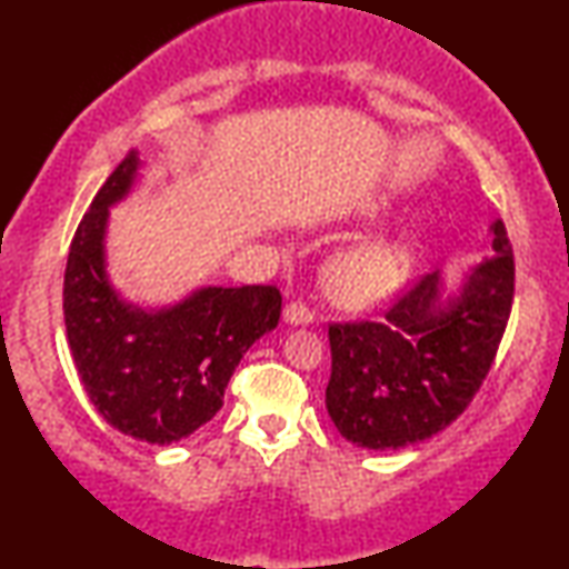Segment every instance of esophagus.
<instances>
[{"mask_svg": "<svg viewBox=\"0 0 569 569\" xmlns=\"http://www.w3.org/2000/svg\"><path fill=\"white\" fill-rule=\"evenodd\" d=\"M284 321L292 323V326H308L313 323V310H310L306 302L295 300V302H287L284 306Z\"/></svg>", "mask_w": 569, "mask_h": 569, "instance_id": "34e87169", "label": "esophagus"}]
</instances>
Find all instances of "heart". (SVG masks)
<instances>
[{
	"mask_svg": "<svg viewBox=\"0 0 569 569\" xmlns=\"http://www.w3.org/2000/svg\"><path fill=\"white\" fill-rule=\"evenodd\" d=\"M415 243L411 238H383L339 253L329 263L333 298L352 308L376 306L407 277Z\"/></svg>",
	"mask_w": 569,
	"mask_h": 569,
	"instance_id": "obj_1",
	"label": "heart"
}]
</instances>
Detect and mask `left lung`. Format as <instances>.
I'll return each instance as SVG.
<instances>
[{"label": "left lung", "instance_id": "left-lung-1", "mask_svg": "<svg viewBox=\"0 0 569 569\" xmlns=\"http://www.w3.org/2000/svg\"><path fill=\"white\" fill-rule=\"evenodd\" d=\"M492 232L495 251L466 274L458 298L442 300L440 271H432L401 292L380 321L329 326L326 409L341 438L396 450L463 415L492 368L516 292L502 220Z\"/></svg>", "mask_w": 569, "mask_h": 569}]
</instances>
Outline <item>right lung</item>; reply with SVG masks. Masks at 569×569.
I'll return each mask as SVG.
<instances>
[{
	"mask_svg": "<svg viewBox=\"0 0 569 569\" xmlns=\"http://www.w3.org/2000/svg\"><path fill=\"white\" fill-rule=\"evenodd\" d=\"M139 170L129 152L92 199L69 246L64 326L92 407L113 430L168 446L207 425L248 347L277 329L282 295L271 284L201 287L183 302L142 310L106 274L108 207Z\"/></svg>",
	"mask_w": 569,
	"mask_h": 569,
	"instance_id": "right-lung-1",
	"label": "right lung"
}]
</instances>
